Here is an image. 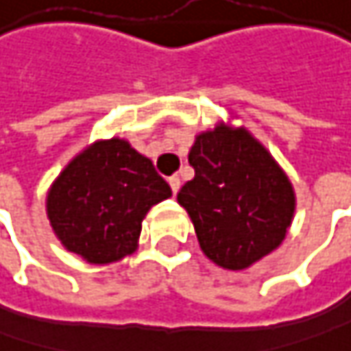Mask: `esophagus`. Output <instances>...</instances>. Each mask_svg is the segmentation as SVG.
Returning <instances> with one entry per match:
<instances>
[{
	"label": "esophagus",
	"mask_w": 351,
	"mask_h": 351,
	"mask_svg": "<svg viewBox=\"0 0 351 351\" xmlns=\"http://www.w3.org/2000/svg\"><path fill=\"white\" fill-rule=\"evenodd\" d=\"M167 182H169V186H171V191H173V193H178V191H180V186H182V180H180L178 176H171V178H169Z\"/></svg>",
	"instance_id": "obj_1"
}]
</instances>
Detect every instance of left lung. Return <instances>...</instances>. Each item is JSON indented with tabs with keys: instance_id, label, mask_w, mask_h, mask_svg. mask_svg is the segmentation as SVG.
I'll use <instances>...</instances> for the list:
<instances>
[{
	"instance_id": "obj_1",
	"label": "left lung",
	"mask_w": 351,
	"mask_h": 351,
	"mask_svg": "<svg viewBox=\"0 0 351 351\" xmlns=\"http://www.w3.org/2000/svg\"><path fill=\"white\" fill-rule=\"evenodd\" d=\"M195 169L178 193L202 252L215 265L247 269L286 239L295 191L288 173L247 128L219 121L202 132L188 156Z\"/></svg>"
}]
</instances>
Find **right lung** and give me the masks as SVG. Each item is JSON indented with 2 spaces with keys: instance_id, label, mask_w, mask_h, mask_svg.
Wrapping results in <instances>:
<instances>
[{
  "instance_id": "obj_1",
  "label": "right lung",
  "mask_w": 351,
  "mask_h": 351,
  "mask_svg": "<svg viewBox=\"0 0 351 351\" xmlns=\"http://www.w3.org/2000/svg\"><path fill=\"white\" fill-rule=\"evenodd\" d=\"M167 197V182L128 139H97L49 186L45 212L67 252L108 265L138 250L143 217Z\"/></svg>"
}]
</instances>
